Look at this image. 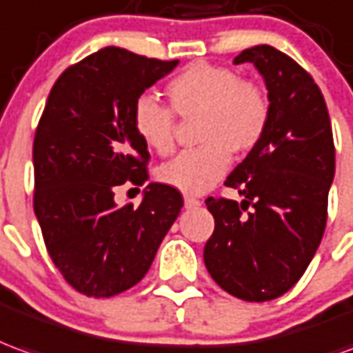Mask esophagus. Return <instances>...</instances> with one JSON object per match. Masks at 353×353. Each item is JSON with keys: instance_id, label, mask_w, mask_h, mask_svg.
Returning a JSON list of instances; mask_svg holds the SVG:
<instances>
[{"instance_id": "34e87169", "label": "esophagus", "mask_w": 353, "mask_h": 353, "mask_svg": "<svg viewBox=\"0 0 353 353\" xmlns=\"http://www.w3.org/2000/svg\"><path fill=\"white\" fill-rule=\"evenodd\" d=\"M185 208H196V206H201V201L199 199H194V196H185Z\"/></svg>"}]
</instances>
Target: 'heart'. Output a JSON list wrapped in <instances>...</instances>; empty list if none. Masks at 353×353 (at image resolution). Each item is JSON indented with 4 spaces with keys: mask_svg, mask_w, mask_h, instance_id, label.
Masks as SVG:
<instances>
[{
    "mask_svg": "<svg viewBox=\"0 0 353 353\" xmlns=\"http://www.w3.org/2000/svg\"><path fill=\"white\" fill-rule=\"evenodd\" d=\"M168 95L177 114L201 117V147L179 152L159 170L160 181L181 193L210 189L228 172L231 151H250L268 128L265 93L225 66L196 63L185 68L168 83ZM134 128L151 151L168 154L174 149V112L151 95L135 101Z\"/></svg>",
    "mask_w": 353,
    "mask_h": 353,
    "instance_id": "b5f03b06",
    "label": "heart"
}]
</instances>
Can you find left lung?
<instances>
[{"label": "left lung", "mask_w": 353, "mask_h": 353, "mask_svg": "<svg viewBox=\"0 0 353 353\" xmlns=\"http://www.w3.org/2000/svg\"><path fill=\"white\" fill-rule=\"evenodd\" d=\"M262 74L270 120L262 139L225 179L243 196L206 199L216 219L204 263L229 294L265 302L294 287L321 243L334 177L329 110L314 78L271 46L239 53Z\"/></svg>", "instance_id": "8db88e82"}]
</instances>
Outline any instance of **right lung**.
<instances>
[{"instance_id":"obj_1","label":"right lung","mask_w":353,"mask_h":353,"mask_svg":"<svg viewBox=\"0 0 353 353\" xmlns=\"http://www.w3.org/2000/svg\"><path fill=\"white\" fill-rule=\"evenodd\" d=\"M177 63L110 46L66 68L49 93L32 151L34 212L57 270L85 296L137 285L181 212V193L164 183L147 185L137 208L114 201L118 185L147 181L135 101Z\"/></svg>"}]
</instances>
